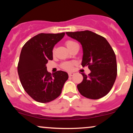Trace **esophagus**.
Masks as SVG:
<instances>
[{"label":"esophagus","mask_w":133,"mask_h":133,"mask_svg":"<svg viewBox=\"0 0 133 133\" xmlns=\"http://www.w3.org/2000/svg\"><path fill=\"white\" fill-rule=\"evenodd\" d=\"M74 74V73H73V72H69L68 73V76H70V77H71V76H72Z\"/></svg>","instance_id":"esophagus-1"}]
</instances>
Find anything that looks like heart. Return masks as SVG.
Here are the masks:
<instances>
[{
  "instance_id": "heart-1",
  "label": "heart",
  "mask_w": 133,
  "mask_h": 133,
  "mask_svg": "<svg viewBox=\"0 0 133 133\" xmlns=\"http://www.w3.org/2000/svg\"><path fill=\"white\" fill-rule=\"evenodd\" d=\"M65 44H66L67 48H68V50H70V49L74 45L77 44V43L75 42L72 41H67L66 42V43H65ZM52 52H53V53H54V49H53V50H52ZM74 64V62H64L63 63H62V68L64 69V70H71L72 69V67H73Z\"/></svg>"
}]
</instances>
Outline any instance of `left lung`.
I'll return each mask as SVG.
<instances>
[{
	"label": "left lung",
	"instance_id": "left-lung-1",
	"mask_svg": "<svg viewBox=\"0 0 133 133\" xmlns=\"http://www.w3.org/2000/svg\"><path fill=\"white\" fill-rule=\"evenodd\" d=\"M69 37L81 43L83 50L81 65L88 66V76L77 85L80 93L91 99L106 96L113 86L117 76V63L113 50L106 39L90 31L66 32Z\"/></svg>",
	"mask_w": 133,
	"mask_h": 133
}]
</instances>
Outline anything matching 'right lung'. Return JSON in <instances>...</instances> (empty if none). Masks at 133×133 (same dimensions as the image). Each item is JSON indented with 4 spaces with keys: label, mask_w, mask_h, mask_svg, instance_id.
<instances>
[{
    "label": "right lung",
    "mask_w": 133,
    "mask_h": 133,
    "mask_svg": "<svg viewBox=\"0 0 133 133\" xmlns=\"http://www.w3.org/2000/svg\"><path fill=\"white\" fill-rule=\"evenodd\" d=\"M41 33L29 40L23 45L20 55L17 71L23 88L36 101L47 103L61 94L68 74L63 71L48 72L46 64L52 60L54 46L65 36Z\"/></svg>",
    "instance_id": "right-lung-1"
}]
</instances>
